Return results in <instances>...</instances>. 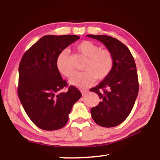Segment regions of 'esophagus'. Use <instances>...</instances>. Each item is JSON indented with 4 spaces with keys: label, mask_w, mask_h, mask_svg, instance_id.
Masks as SVG:
<instances>
[{
    "label": "esophagus",
    "mask_w": 160,
    "mask_h": 160,
    "mask_svg": "<svg viewBox=\"0 0 160 160\" xmlns=\"http://www.w3.org/2000/svg\"><path fill=\"white\" fill-rule=\"evenodd\" d=\"M88 92V91L87 90H81V93H82V95H85V94Z\"/></svg>",
    "instance_id": "obj_1"
}]
</instances>
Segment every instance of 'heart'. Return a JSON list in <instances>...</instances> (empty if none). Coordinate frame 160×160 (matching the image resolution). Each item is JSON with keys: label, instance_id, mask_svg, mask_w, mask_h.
<instances>
[{"label": "heart", "instance_id": "heart-1", "mask_svg": "<svg viewBox=\"0 0 160 160\" xmlns=\"http://www.w3.org/2000/svg\"><path fill=\"white\" fill-rule=\"evenodd\" d=\"M77 49L87 57L84 72H76L70 80V85L80 89L88 88L97 79L103 80L109 75L113 67V57L110 51L100 48L98 45L90 41H82L77 46ZM58 71L67 78L74 73V69L70 62L68 51L64 50L56 60Z\"/></svg>", "mask_w": 160, "mask_h": 160}]
</instances>
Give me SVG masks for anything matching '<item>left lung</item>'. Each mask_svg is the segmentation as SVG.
<instances>
[{
  "label": "left lung",
  "mask_w": 160,
  "mask_h": 160,
  "mask_svg": "<svg viewBox=\"0 0 160 160\" xmlns=\"http://www.w3.org/2000/svg\"><path fill=\"white\" fill-rule=\"evenodd\" d=\"M101 42L113 57L111 73L90 91L98 94L100 102L91 109L97 124L111 128L128 117L138 94V78L131 51L119 40L107 35H87Z\"/></svg>",
  "instance_id": "obj_1"
}]
</instances>
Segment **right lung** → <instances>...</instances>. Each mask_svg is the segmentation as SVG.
Masks as SVG:
<instances>
[{
  "mask_svg": "<svg viewBox=\"0 0 160 160\" xmlns=\"http://www.w3.org/2000/svg\"><path fill=\"white\" fill-rule=\"evenodd\" d=\"M80 39L77 35H47L24 53L19 66V99L27 114L39 128L55 131L66 125L72 107L82 96L62 79L56 60L62 51Z\"/></svg>",
  "mask_w": 160,
  "mask_h": 160,
  "instance_id": "obj_1",
  "label": "right lung"
}]
</instances>
